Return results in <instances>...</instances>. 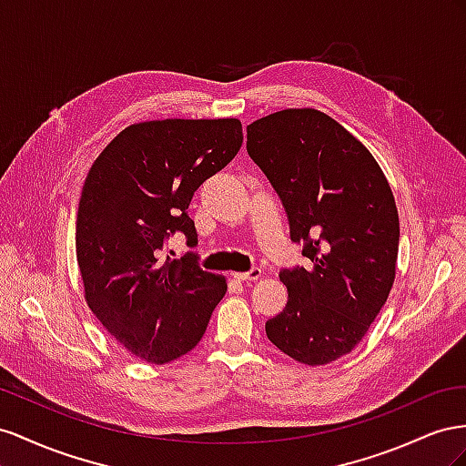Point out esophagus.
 <instances>
[{
	"instance_id": "1",
	"label": "esophagus",
	"mask_w": 466,
	"mask_h": 466,
	"mask_svg": "<svg viewBox=\"0 0 466 466\" xmlns=\"http://www.w3.org/2000/svg\"><path fill=\"white\" fill-rule=\"evenodd\" d=\"M232 277L238 279V281H258L261 277V268H251L246 273H232Z\"/></svg>"
}]
</instances>
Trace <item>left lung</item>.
<instances>
[{
  "label": "left lung",
  "mask_w": 466,
  "mask_h": 466,
  "mask_svg": "<svg viewBox=\"0 0 466 466\" xmlns=\"http://www.w3.org/2000/svg\"><path fill=\"white\" fill-rule=\"evenodd\" d=\"M248 154L268 176L307 268H285L275 348L304 365L350 353L389 299L400 224L390 185L365 146L316 109H287L248 127Z\"/></svg>",
  "instance_id": "1"
}]
</instances>
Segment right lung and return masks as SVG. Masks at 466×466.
Returning a JSON list of instances; mask_svg holds the SVG:
<instances>
[{
	"label": "right lung",
	"instance_id": "add662e5",
	"mask_svg": "<svg viewBox=\"0 0 466 466\" xmlns=\"http://www.w3.org/2000/svg\"><path fill=\"white\" fill-rule=\"evenodd\" d=\"M238 118H166L125 128L93 162L76 222L86 300L109 334L164 365L201 341L226 279L195 254L166 256L181 232L197 246L189 203L242 148Z\"/></svg>",
	"mask_w": 466,
	"mask_h": 466
}]
</instances>
